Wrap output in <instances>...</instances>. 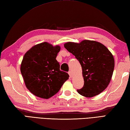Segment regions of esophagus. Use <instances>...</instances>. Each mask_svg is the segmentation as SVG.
I'll list each match as a JSON object with an SVG mask.
<instances>
[{
	"label": "esophagus",
	"mask_w": 130,
	"mask_h": 130,
	"mask_svg": "<svg viewBox=\"0 0 130 130\" xmlns=\"http://www.w3.org/2000/svg\"><path fill=\"white\" fill-rule=\"evenodd\" d=\"M68 74H69V76H70V78H71V77L73 76V74H72V73H71V71H69L68 72Z\"/></svg>",
	"instance_id": "esophagus-1"
}]
</instances>
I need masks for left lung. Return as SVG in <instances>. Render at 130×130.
Returning <instances> with one entry per match:
<instances>
[{"label":"left lung","mask_w":130,"mask_h":130,"mask_svg":"<svg viewBox=\"0 0 130 130\" xmlns=\"http://www.w3.org/2000/svg\"><path fill=\"white\" fill-rule=\"evenodd\" d=\"M65 48L75 56L82 68L84 86L77 89L80 94L92 97L108 85L114 70V57L103 44L84 40L80 43L67 42Z\"/></svg>","instance_id":"left-lung-1"}]
</instances>
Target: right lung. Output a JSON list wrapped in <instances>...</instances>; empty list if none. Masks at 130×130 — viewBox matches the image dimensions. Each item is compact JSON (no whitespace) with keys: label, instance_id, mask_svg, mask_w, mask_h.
Instances as JSON below:
<instances>
[{"label":"right lung","instance_id":"1","mask_svg":"<svg viewBox=\"0 0 130 130\" xmlns=\"http://www.w3.org/2000/svg\"><path fill=\"white\" fill-rule=\"evenodd\" d=\"M60 47L47 42L35 45L24 55L21 71L26 86L33 94L48 99L59 92L69 74L60 70L56 59Z\"/></svg>","mask_w":130,"mask_h":130}]
</instances>
